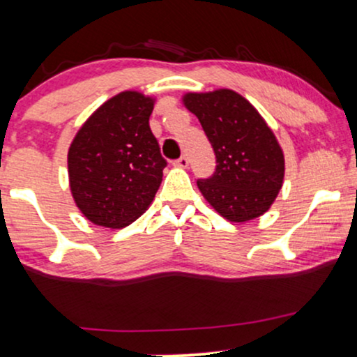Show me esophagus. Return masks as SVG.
Returning a JSON list of instances; mask_svg holds the SVG:
<instances>
[{"instance_id": "1", "label": "esophagus", "mask_w": 357, "mask_h": 357, "mask_svg": "<svg viewBox=\"0 0 357 357\" xmlns=\"http://www.w3.org/2000/svg\"><path fill=\"white\" fill-rule=\"evenodd\" d=\"M188 165H190V159L186 158V155H181V158L178 159V161H174L173 162V166H176V167H188Z\"/></svg>"}]
</instances>
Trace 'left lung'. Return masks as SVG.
<instances>
[{
	"mask_svg": "<svg viewBox=\"0 0 357 357\" xmlns=\"http://www.w3.org/2000/svg\"><path fill=\"white\" fill-rule=\"evenodd\" d=\"M183 105L198 117L216 155V171L198 190L225 220L245 223L267 213L285 176L284 151L265 119L231 89L186 92Z\"/></svg>",
	"mask_w": 357,
	"mask_h": 357,
	"instance_id": "obj_1",
	"label": "left lung"
}]
</instances>
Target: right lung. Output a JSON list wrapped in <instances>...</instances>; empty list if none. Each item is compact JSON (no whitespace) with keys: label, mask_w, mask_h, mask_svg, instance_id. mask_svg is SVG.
<instances>
[{"label":"right lung","mask_w":357,"mask_h":357,"mask_svg":"<svg viewBox=\"0 0 357 357\" xmlns=\"http://www.w3.org/2000/svg\"><path fill=\"white\" fill-rule=\"evenodd\" d=\"M155 97L124 90L77 130L67 154L68 186L90 223L117 230L153 203L166 161L151 132Z\"/></svg>","instance_id":"obj_1"}]
</instances>
